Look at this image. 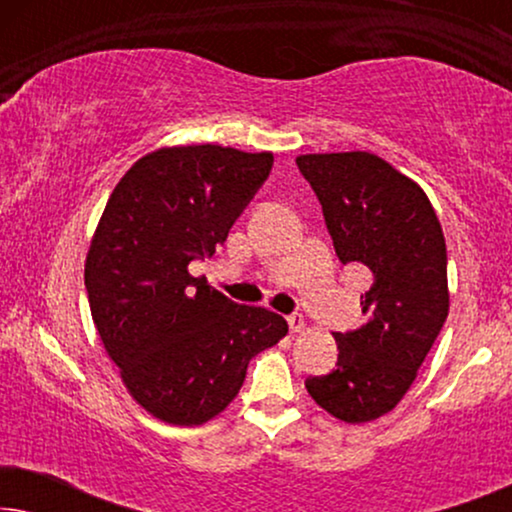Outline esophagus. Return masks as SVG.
Listing matches in <instances>:
<instances>
[{"label":"esophagus","instance_id":"1","mask_svg":"<svg viewBox=\"0 0 512 512\" xmlns=\"http://www.w3.org/2000/svg\"><path fill=\"white\" fill-rule=\"evenodd\" d=\"M289 328H291V333H303L305 328H307L303 314H291V317H289Z\"/></svg>","mask_w":512,"mask_h":512}]
</instances>
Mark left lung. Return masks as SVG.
I'll return each instance as SVG.
<instances>
[{
	"mask_svg": "<svg viewBox=\"0 0 512 512\" xmlns=\"http://www.w3.org/2000/svg\"><path fill=\"white\" fill-rule=\"evenodd\" d=\"M296 165L321 202L335 254L370 272L361 296L368 321L333 333L338 368L310 377L307 394L342 422H373L415 382L450 312L443 228L419 184L375 153H305Z\"/></svg>",
	"mask_w": 512,
	"mask_h": 512,
	"instance_id": "left-lung-1",
	"label": "left lung"
}]
</instances>
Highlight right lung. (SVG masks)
Returning <instances> with one entry per match:
<instances>
[{"mask_svg": "<svg viewBox=\"0 0 512 512\" xmlns=\"http://www.w3.org/2000/svg\"><path fill=\"white\" fill-rule=\"evenodd\" d=\"M270 170V151L163 146L109 195L83 272L90 314L128 394L160 422L221 415L249 361L289 333L284 317L237 305L188 272L226 242Z\"/></svg>", "mask_w": 512, "mask_h": 512, "instance_id": "1", "label": "right lung"}]
</instances>
